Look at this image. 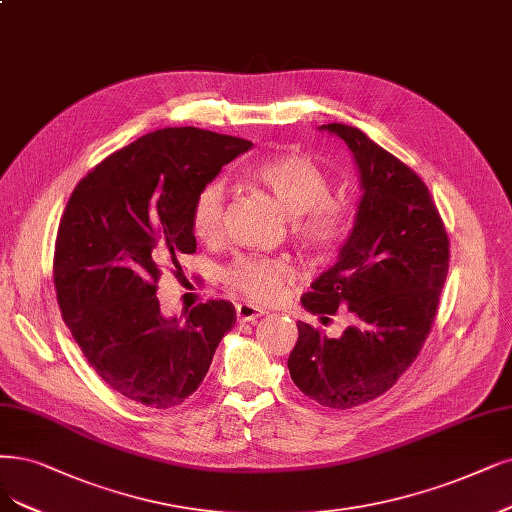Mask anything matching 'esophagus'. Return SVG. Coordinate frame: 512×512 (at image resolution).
I'll return each mask as SVG.
<instances>
[{
  "instance_id": "1",
  "label": "esophagus",
  "mask_w": 512,
  "mask_h": 512,
  "mask_svg": "<svg viewBox=\"0 0 512 512\" xmlns=\"http://www.w3.org/2000/svg\"><path fill=\"white\" fill-rule=\"evenodd\" d=\"M263 314H266V310H263L261 306L251 304V301H242V304L236 306V316L240 323H251V320H257Z\"/></svg>"
}]
</instances>
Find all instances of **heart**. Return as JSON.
<instances>
[{
	"label": "heart",
	"instance_id": "obj_1",
	"mask_svg": "<svg viewBox=\"0 0 512 512\" xmlns=\"http://www.w3.org/2000/svg\"><path fill=\"white\" fill-rule=\"evenodd\" d=\"M253 177L276 198L285 211L295 217V236L312 249H333L346 232V211L329 200V179L312 160L297 154L274 156L253 168ZM223 185L211 181L194 196L189 223L202 242H213L221 236L223 217ZM289 268L282 261L244 255L225 272V280L242 293L257 299L278 297Z\"/></svg>",
	"mask_w": 512,
	"mask_h": 512
}]
</instances>
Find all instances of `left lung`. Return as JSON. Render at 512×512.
I'll list each match as a JSON object with an SVG mask.
<instances>
[{
    "label": "left lung",
    "mask_w": 512,
    "mask_h": 512,
    "mask_svg": "<svg viewBox=\"0 0 512 512\" xmlns=\"http://www.w3.org/2000/svg\"><path fill=\"white\" fill-rule=\"evenodd\" d=\"M358 170L361 200L333 266L301 306L320 320L348 310L339 337L299 323L289 354L295 386L318 405L350 409L390 390L420 354L449 268V240L428 187L363 130L323 124Z\"/></svg>",
    "instance_id": "1"
}]
</instances>
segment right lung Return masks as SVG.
<instances>
[{"instance_id":"obj_1","label":"right lung","mask_w":512,"mask_h":512,"mask_svg":"<svg viewBox=\"0 0 512 512\" xmlns=\"http://www.w3.org/2000/svg\"><path fill=\"white\" fill-rule=\"evenodd\" d=\"M251 147L211 130L164 128L118 149L73 189L56 236V299L90 367L130 401L181 405L236 325L223 299L164 316L156 282L196 253L189 211L198 189Z\"/></svg>"}]
</instances>
